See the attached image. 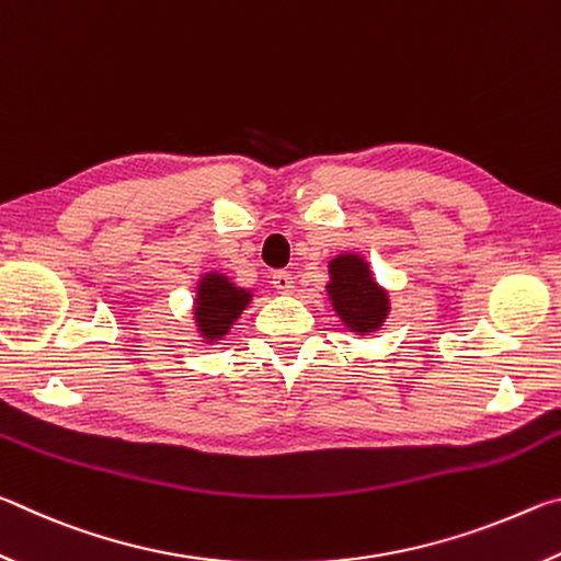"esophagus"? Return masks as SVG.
Segmentation results:
<instances>
[{
	"label": "esophagus",
	"mask_w": 561,
	"mask_h": 561,
	"mask_svg": "<svg viewBox=\"0 0 561 561\" xmlns=\"http://www.w3.org/2000/svg\"><path fill=\"white\" fill-rule=\"evenodd\" d=\"M272 287L282 291V294H289L294 289V277L289 272H274L272 274Z\"/></svg>",
	"instance_id": "esophagus-1"
}]
</instances>
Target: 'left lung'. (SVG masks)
I'll return each mask as SVG.
<instances>
[{
    "label": "left lung",
    "mask_w": 561,
    "mask_h": 561,
    "mask_svg": "<svg viewBox=\"0 0 561 561\" xmlns=\"http://www.w3.org/2000/svg\"><path fill=\"white\" fill-rule=\"evenodd\" d=\"M331 282L327 291L331 304L344 319V324L356 334H368L383 324L388 314V294L378 287L371 270L358 254H339L329 264Z\"/></svg>",
    "instance_id": "obj_1"
}]
</instances>
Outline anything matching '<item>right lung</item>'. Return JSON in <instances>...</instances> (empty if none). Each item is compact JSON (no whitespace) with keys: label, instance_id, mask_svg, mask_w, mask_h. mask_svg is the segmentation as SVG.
<instances>
[{"label":"right lung","instance_id":"obj_1","mask_svg":"<svg viewBox=\"0 0 561 561\" xmlns=\"http://www.w3.org/2000/svg\"><path fill=\"white\" fill-rule=\"evenodd\" d=\"M252 294L225 277V274L210 272L205 274L197 284V299H195V321L201 334L207 341L222 339L227 331L232 329L237 317L242 314L247 304H250Z\"/></svg>","mask_w":561,"mask_h":561}]
</instances>
